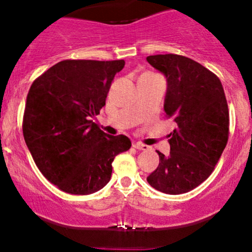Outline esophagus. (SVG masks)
<instances>
[{
  "mask_svg": "<svg viewBox=\"0 0 252 252\" xmlns=\"http://www.w3.org/2000/svg\"><path fill=\"white\" fill-rule=\"evenodd\" d=\"M132 147H134V148H136V149H138V150H148L149 149L148 146H146V144L140 143V142H135L134 144H132Z\"/></svg>",
  "mask_w": 252,
  "mask_h": 252,
  "instance_id": "34e87169",
  "label": "esophagus"
}]
</instances>
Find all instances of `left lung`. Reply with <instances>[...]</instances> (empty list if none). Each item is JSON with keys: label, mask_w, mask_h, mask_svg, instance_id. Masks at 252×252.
<instances>
[{"label": "left lung", "mask_w": 252, "mask_h": 252, "mask_svg": "<svg viewBox=\"0 0 252 252\" xmlns=\"http://www.w3.org/2000/svg\"><path fill=\"white\" fill-rule=\"evenodd\" d=\"M147 62L166 77L163 109L176 123L169 155L158 150L160 162L147 181L166 194H181L209 178L226 147V98L219 78L189 58L158 54Z\"/></svg>", "instance_id": "1"}]
</instances>
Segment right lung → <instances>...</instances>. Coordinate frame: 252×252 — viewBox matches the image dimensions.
I'll use <instances>...</instances> for the list:
<instances>
[{"label": "right lung", "instance_id": "add662e5", "mask_svg": "<svg viewBox=\"0 0 252 252\" xmlns=\"http://www.w3.org/2000/svg\"><path fill=\"white\" fill-rule=\"evenodd\" d=\"M124 63L63 60L32 84L22 126L26 144L43 176L63 192L102 189L115 156L131 147L126 136L105 134L92 121Z\"/></svg>", "mask_w": 252, "mask_h": 252}]
</instances>
